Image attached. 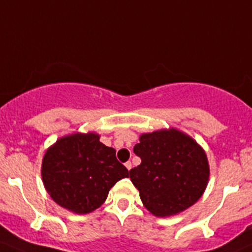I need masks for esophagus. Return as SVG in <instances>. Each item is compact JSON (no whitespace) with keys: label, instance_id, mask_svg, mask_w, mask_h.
<instances>
[{"label":"esophagus","instance_id":"34e87169","mask_svg":"<svg viewBox=\"0 0 252 252\" xmlns=\"http://www.w3.org/2000/svg\"><path fill=\"white\" fill-rule=\"evenodd\" d=\"M124 166L126 167V169H128V171H130V169H131V162L130 161L126 162V163H124Z\"/></svg>","mask_w":252,"mask_h":252}]
</instances>
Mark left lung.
<instances>
[{
  "label": "left lung",
  "mask_w": 252,
  "mask_h": 252,
  "mask_svg": "<svg viewBox=\"0 0 252 252\" xmlns=\"http://www.w3.org/2000/svg\"><path fill=\"white\" fill-rule=\"evenodd\" d=\"M134 152L141 163L130 180L142 205L157 217H169L192 206L205 192L210 166L205 150L175 128L141 134Z\"/></svg>",
  "instance_id": "obj_1"
}]
</instances>
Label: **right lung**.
Returning a JSON list of instances; mask_svg holds the SVG:
<instances>
[{
    "label": "right lung",
    "instance_id": "obj_1",
    "mask_svg": "<svg viewBox=\"0 0 252 252\" xmlns=\"http://www.w3.org/2000/svg\"><path fill=\"white\" fill-rule=\"evenodd\" d=\"M41 177L56 204L85 215L100 207L111 188L129 173L116 158V150L89 131L65 135L51 145L42 158Z\"/></svg>",
    "mask_w": 252,
    "mask_h": 252
}]
</instances>
